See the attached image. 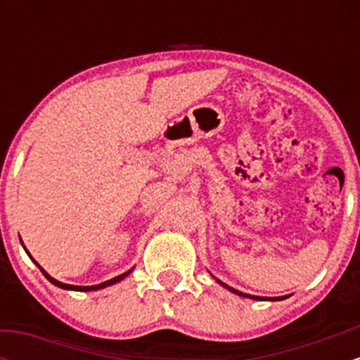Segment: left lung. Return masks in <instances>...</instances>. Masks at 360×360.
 <instances>
[{
	"label": "left lung",
	"mask_w": 360,
	"mask_h": 360,
	"mask_svg": "<svg viewBox=\"0 0 360 360\" xmlns=\"http://www.w3.org/2000/svg\"><path fill=\"white\" fill-rule=\"evenodd\" d=\"M218 281V279H217ZM218 283L221 284V286H225L226 289H230V291L232 292H235V295H238V296H243V298H254V300H262V298H259V296H250V295H245V292H242V291H237V289H233V288H230V286H226L225 283H221V281H218ZM279 300H283V298H279Z\"/></svg>",
	"instance_id": "8db88e82"
}]
</instances>
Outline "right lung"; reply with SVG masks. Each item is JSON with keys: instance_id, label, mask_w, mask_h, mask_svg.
<instances>
[{"instance_id": "obj_1", "label": "right lung", "mask_w": 360, "mask_h": 360, "mask_svg": "<svg viewBox=\"0 0 360 360\" xmlns=\"http://www.w3.org/2000/svg\"><path fill=\"white\" fill-rule=\"evenodd\" d=\"M37 264V262H35ZM37 266H39V264H37ZM39 269L42 271V274L45 276V278H47L49 281H51L52 284H56L57 288H62V289H72V291H94V289H101V288H106V286H111V284H115V283H118V281H122L123 278H125V276L128 274V272H125V274H120V276H117V278H113V279H110V281H105V283H101V284H96V286H72V284H64V283H60V281H57V279H53V278H51V276L47 274V272H45L42 267L39 266Z\"/></svg>"}]
</instances>
